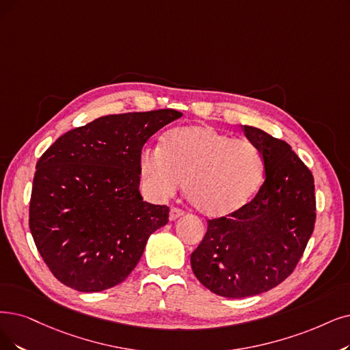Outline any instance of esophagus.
Instances as JSON below:
<instances>
[{"label": "esophagus", "instance_id": "obj_1", "mask_svg": "<svg viewBox=\"0 0 350 350\" xmlns=\"http://www.w3.org/2000/svg\"><path fill=\"white\" fill-rule=\"evenodd\" d=\"M184 215V211L183 209H179V208H172L171 211H170V219L171 221H175V219H178L179 217H183Z\"/></svg>", "mask_w": 350, "mask_h": 350}]
</instances>
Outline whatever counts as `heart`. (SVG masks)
<instances>
[{
	"label": "heart",
	"instance_id": "1",
	"mask_svg": "<svg viewBox=\"0 0 350 350\" xmlns=\"http://www.w3.org/2000/svg\"><path fill=\"white\" fill-rule=\"evenodd\" d=\"M139 171L153 198L174 197L184 180V192L201 215L226 218L258 191L264 159L253 142L193 124L167 131L159 148H144Z\"/></svg>",
	"mask_w": 350,
	"mask_h": 350
}]
</instances>
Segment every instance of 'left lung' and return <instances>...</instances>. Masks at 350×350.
Segmentation results:
<instances>
[{
	"label": "left lung",
	"instance_id": "obj_1",
	"mask_svg": "<svg viewBox=\"0 0 350 350\" xmlns=\"http://www.w3.org/2000/svg\"><path fill=\"white\" fill-rule=\"evenodd\" d=\"M264 159V184L239 213L208 219L191 254L195 277L222 297L256 296L296 269L316 221L314 179L291 146L261 129L243 126Z\"/></svg>",
	"mask_w": 350,
	"mask_h": 350
}]
</instances>
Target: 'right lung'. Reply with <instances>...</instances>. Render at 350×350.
<instances>
[{
    "label": "right lung",
    "instance_id": "add662e5",
    "mask_svg": "<svg viewBox=\"0 0 350 350\" xmlns=\"http://www.w3.org/2000/svg\"><path fill=\"white\" fill-rule=\"evenodd\" d=\"M183 113L109 115L60 136L36 165L30 231L59 282L94 293L122 283L170 208L144 201L139 157L148 139Z\"/></svg>",
    "mask_w": 350,
    "mask_h": 350
}]
</instances>
